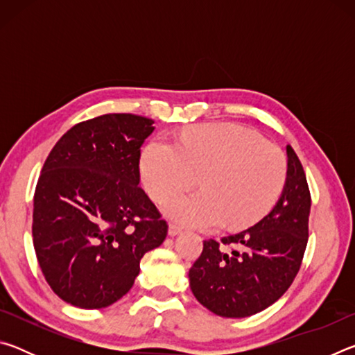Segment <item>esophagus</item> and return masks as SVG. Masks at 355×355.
Masks as SVG:
<instances>
[{
	"mask_svg": "<svg viewBox=\"0 0 355 355\" xmlns=\"http://www.w3.org/2000/svg\"><path fill=\"white\" fill-rule=\"evenodd\" d=\"M183 233V228L177 225V224H171L169 225V235L171 236H177V235H182Z\"/></svg>",
	"mask_w": 355,
	"mask_h": 355,
	"instance_id": "esophagus-1",
	"label": "esophagus"
}]
</instances>
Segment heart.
Instances as JSON below:
<instances>
[{"instance_id":"b5f03b06","label":"heart","mask_w":355,"mask_h":355,"mask_svg":"<svg viewBox=\"0 0 355 355\" xmlns=\"http://www.w3.org/2000/svg\"><path fill=\"white\" fill-rule=\"evenodd\" d=\"M200 191L164 203L171 219L192 227L235 230L260 220L284 191L282 150L235 123H207L177 142L155 139L144 148L141 177L155 200H166L196 182Z\"/></svg>"}]
</instances>
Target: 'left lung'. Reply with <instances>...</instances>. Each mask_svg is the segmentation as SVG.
Returning <instances> with one entry per match:
<instances>
[{
    "label": "left lung",
    "mask_w": 355,
    "mask_h": 355,
    "mask_svg": "<svg viewBox=\"0 0 355 355\" xmlns=\"http://www.w3.org/2000/svg\"><path fill=\"white\" fill-rule=\"evenodd\" d=\"M288 171L282 196L271 213L254 227L203 241L189 269L196 299L224 318H245L268 309L290 288L309 241L311 197L304 167L286 146ZM225 247H233L228 252Z\"/></svg>",
    "instance_id": "8db88e82"
}]
</instances>
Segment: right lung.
I'll use <instances>...</instances> for the list:
<instances>
[{"instance_id":"1","label":"right lung","mask_w":355,"mask_h":355,"mask_svg":"<svg viewBox=\"0 0 355 355\" xmlns=\"http://www.w3.org/2000/svg\"><path fill=\"white\" fill-rule=\"evenodd\" d=\"M153 120L105 114L76 123L48 155L34 192L33 243L44 277L80 309L127 294L144 254L163 244L167 222L139 188Z\"/></svg>"}]
</instances>
